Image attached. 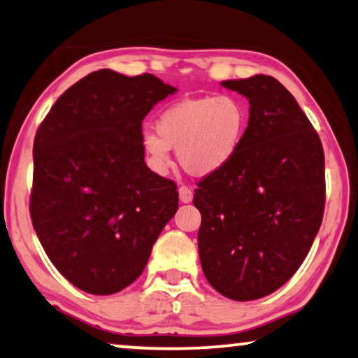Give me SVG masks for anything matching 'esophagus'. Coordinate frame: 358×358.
Listing matches in <instances>:
<instances>
[{
	"label": "esophagus",
	"instance_id": "34e87169",
	"mask_svg": "<svg viewBox=\"0 0 358 358\" xmlns=\"http://www.w3.org/2000/svg\"><path fill=\"white\" fill-rule=\"evenodd\" d=\"M179 199L182 203H189V201L194 199V192L187 185H180L179 187Z\"/></svg>",
	"mask_w": 358,
	"mask_h": 358
}]
</instances>
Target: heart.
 Here are the masks:
<instances>
[{
  "instance_id": "heart-1",
  "label": "heart",
  "mask_w": 358,
  "mask_h": 358,
  "mask_svg": "<svg viewBox=\"0 0 358 358\" xmlns=\"http://www.w3.org/2000/svg\"><path fill=\"white\" fill-rule=\"evenodd\" d=\"M248 126L247 105L239 96L190 98L164 110L157 131L145 129L142 147L155 171L171 164V148L189 174L206 176L224 168L241 148Z\"/></svg>"
}]
</instances>
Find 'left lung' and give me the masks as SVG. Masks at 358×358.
Here are the masks:
<instances>
[{
	"instance_id": "left-lung-1",
	"label": "left lung",
	"mask_w": 358,
	"mask_h": 358,
	"mask_svg": "<svg viewBox=\"0 0 358 358\" xmlns=\"http://www.w3.org/2000/svg\"><path fill=\"white\" fill-rule=\"evenodd\" d=\"M248 98L236 157L199 180V255L208 282L232 300H255L294 276L324 211V152L312 122L271 76L222 82Z\"/></svg>"
}]
</instances>
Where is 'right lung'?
<instances>
[{
    "label": "right lung",
    "mask_w": 358,
    "mask_h": 358,
    "mask_svg": "<svg viewBox=\"0 0 358 358\" xmlns=\"http://www.w3.org/2000/svg\"><path fill=\"white\" fill-rule=\"evenodd\" d=\"M176 92L152 74L100 69L76 82L34 141L30 217L56 269L82 291H122L179 206L174 180L143 162L142 121Z\"/></svg>",
    "instance_id": "right-lung-1"
}]
</instances>
